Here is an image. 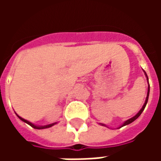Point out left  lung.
Instances as JSON below:
<instances>
[{"label": "left lung", "instance_id": "8db88e82", "mask_svg": "<svg viewBox=\"0 0 161 161\" xmlns=\"http://www.w3.org/2000/svg\"><path fill=\"white\" fill-rule=\"evenodd\" d=\"M144 72H145V70H144ZM145 75H146V77H147V82H148V77H147V73H146V72H145ZM149 91H150V87H149V84H148V90H147V97H146L145 103H144V105L142 106V109H141V110H140V111H139L138 113H137V114H136V115H135V116H134V117H132V118L128 119V120H127V121H125L124 123L121 125L120 128H121V127H123V126H126V125L130 124L131 122H133V121H135V120H136V119L138 118L139 116L141 115V114H142V112H143V110H144V108H145L146 105H147V100H148V96H149ZM102 125H103V126H105L104 124H102Z\"/></svg>", "mask_w": 161, "mask_h": 161}]
</instances>
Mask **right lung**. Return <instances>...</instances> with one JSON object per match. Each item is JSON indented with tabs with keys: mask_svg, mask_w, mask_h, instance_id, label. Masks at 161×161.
I'll list each match as a JSON object with an SVG mask.
<instances>
[{
	"mask_svg": "<svg viewBox=\"0 0 161 161\" xmlns=\"http://www.w3.org/2000/svg\"><path fill=\"white\" fill-rule=\"evenodd\" d=\"M17 116L19 117L20 120L22 121H24V122H26V123H27L28 125H30L31 127H33V128H36V129H43V128H51V127H53V125H55L57 123V122H54V123H52V124H48V125H46V126H36V125L33 124L32 122H30V121H26V120H25V119H23L22 117H20V116H19V115H17Z\"/></svg>",
	"mask_w": 161,
	"mask_h": 161,
	"instance_id": "right-lung-1",
	"label": "right lung"
}]
</instances>
